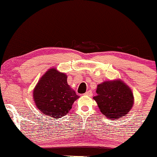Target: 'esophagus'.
I'll return each mask as SVG.
<instances>
[{
	"mask_svg": "<svg viewBox=\"0 0 157 157\" xmlns=\"http://www.w3.org/2000/svg\"><path fill=\"white\" fill-rule=\"evenodd\" d=\"M84 95H85V96H90V97H91V96H93V93L91 90H88L87 92H86L85 93H84Z\"/></svg>",
	"mask_w": 157,
	"mask_h": 157,
	"instance_id": "obj_1",
	"label": "esophagus"
}]
</instances>
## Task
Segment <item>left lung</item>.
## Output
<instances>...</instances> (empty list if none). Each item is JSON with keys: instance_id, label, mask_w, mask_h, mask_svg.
<instances>
[{"instance_id": "8db88e82", "label": "left lung", "mask_w": 157, "mask_h": 157, "mask_svg": "<svg viewBox=\"0 0 157 157\" xmlns=\"http://www.w3.org/2000/svg\"><path fill=\"white\" fill-rule=\"evenodd\" d=\"M97 103L103 115L111 120H117L128 114L134 104L131 89L121 79L105 81L97 86Z\"/></svg>"}]
</instances>
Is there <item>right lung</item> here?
Segmentation results:
<instances>
[{
    "instance_id": "obj_1",
    "label": "right lung",
    "mask_w": 157,
    "mask_h": 157,
    "mask_svg": "<svg viewBox=\"0 0 157 157\" xmlns=\"http://www.w3.org/2000/svg\"><path fill=\"white\" fill-rule=\"evenodd\" d=\"M33 93L37 108L44 116L55 119L68 113L79 98L67 84V75L55 67L40 77Z\"/></svg>"
}]
</instances>
